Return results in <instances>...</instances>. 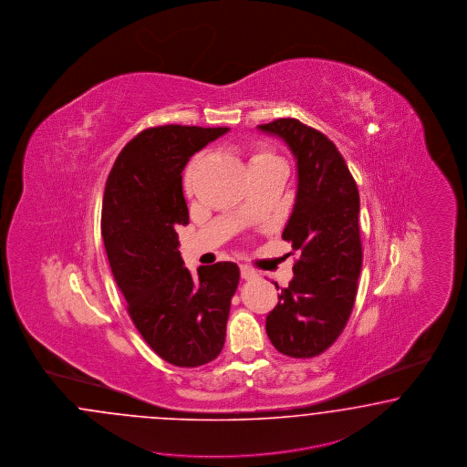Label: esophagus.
<instances>
[{
  "label": "esophagus",
  "mask_w": 467,
  "mask_h": 467,
  "mask_svg": "<svg viewBox=\"0 0 467 467\" xmlns=\"http://www.w3.org/2000/svg\"><path fill=\"white\" fill-rule=\"evenodd\" d=\"M241 276L244 280H254L257 278V273L247 266H241Z\"/></svg>",
  "instance_id": "obj_1"
}]
</instances>
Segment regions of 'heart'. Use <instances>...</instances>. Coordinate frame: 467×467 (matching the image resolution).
Masks as SVG:
<instances>
[{
  "mask_svg": "<svg viewBox=\"0 0 467 467\" xmlns=\"http://www.w3.org/2000/svg\"><path fill=\"white\" fill-rule=\"evenodd\" d=\"M276 158L270 154V152H266V150H256V152H253L251 156H249V160H247V166H249V170L251 168H256V166L265 165V163H270V161H275ZM196 161H192L191 166L187 168V171H185V177H183V187H185V191L187 192H191L192 191V185H194V179H196Z\"/></svg>",
  "mask_w": 467,
  "mask_h": 467,
  "instance_id": "obj_1",
  "label": "heart"
}]
</instances>
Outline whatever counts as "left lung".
Listing matches in <instances>:
<instances>
[{"label": "left lung", "instance_id": "1", "mask_svg": "<svg viewBox=\"0 0 467 467\" xmlns=\"http://www.w3.org/2000/svg\"><path fill=\"white\" fill-rule=\"evenodd\" d=\"M257 129L282 139L297 166L296 202L282 237L301 257L266 317V333L278 352L315 358L342 333L356 301L362 265L359 191L344 156L321 132L296 119Z\"/></svg>", "mask_w": 467, "mask_h": 467}]
</instances>
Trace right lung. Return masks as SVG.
Wrapping results in <instances>:
<instances>
[{
  "instance_id": "right-lung-1",
  "label": "right lung",
  "mask_w": 467,
  "mask_h": 467,
  "mask_svg": "<svg viewBox=\"0 0 467 467\" xmlns=\"http://www.w3.org/2000/svg\"><path fill=\"white\" fill-rule=\"evenodd\" d=\"M230 129L163 125L142 130L121 150L106 181L101 234L129 315L166 362L197 368L225 344L239 266L222 261L183 266L175 228L189 223L182 171L191 156Z\"/></svg>"
}]
</instances>
